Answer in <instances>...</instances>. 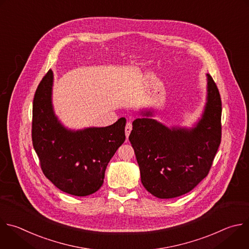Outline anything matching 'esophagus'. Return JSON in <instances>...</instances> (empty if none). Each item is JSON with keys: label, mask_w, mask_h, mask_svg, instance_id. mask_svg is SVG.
I'll return each mask as SVG.
<instances>
[{"label": "esophagus", "mask_w": 249, "mask_h": 249, "mask_svg": "<svg viewBox=\"0 0 249 249\" xmlns=\"http://www.w3.org/2000/svg\"><path fill=\"white\" fill-rule=\"evenodd\" d=\"M131 131H132V123H131V122H128V123L126 124V127H125V134H126V137H127V138L129 137Z\"/></svg>", "instance_id": "obj_1"}]
</instances>
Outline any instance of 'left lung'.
Listing matches in <instances>:
<instances>
[{
    "label": "left lung",
    "instance_id": "1",
    "mask_svg": "<svg viewBox=\"0 0 249 249\" xmlns=\"http://www.w3.org/2000/svg\"><path fill=\"white\" fill-rule=\"evenodd\" d=\"M207 76L206 104L193 127L166 125L153 119L152 109L140 110L129 141L135 150L141 181L158 198L191 192L208 174L221 142L222 104L218 88Z\"/></svg>",
    "mask_w": 249,
    "mask_h": 249
}]
</instances>
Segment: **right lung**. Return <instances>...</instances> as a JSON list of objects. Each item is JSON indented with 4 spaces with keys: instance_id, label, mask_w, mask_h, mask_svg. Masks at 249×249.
<instances>
[{
    "instance_id": "1",
    "label": "right lung",
    "mask_w": 249,
    "mask_h": 249,
    "mask_svg": "<svg viewBox=\"0 0 249 249\" xmlns=\"http://www.w3.org/2000/svg\"><path fill=\"white\" fill-rule=\"evenodd\" d=\"M53 73L50 69L33 101L32 142L44 175L60 191L86 196L104 184L108 162L125 141L126 119L107 127L66 128L53 107Z\"/></svg>"
}]
</instances>
